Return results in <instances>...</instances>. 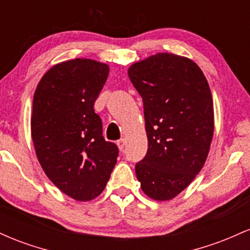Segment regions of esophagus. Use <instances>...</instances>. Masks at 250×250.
<instances>
[{
  "label": "esophagus",
  "mask_w": 250,
  "mask_h": 250,
  "mask_svg": "<svg viewBox=\"0 0 250 250\" xmlns=\"http://www.w3.org/2000/svg\"><path fill=\"white\" fill-rule=\"evenodd\" d=\"M116 145H117V147H119L120 150H123V148H125V139L119 140V141L116 142Z\"/></svg>",
  "instance_id": "1"
}]
</instances>
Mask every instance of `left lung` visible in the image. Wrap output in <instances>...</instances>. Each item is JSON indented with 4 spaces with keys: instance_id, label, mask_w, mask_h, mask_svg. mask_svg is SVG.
<instances>
[{
    "instance_id": "obj_1",
    "label": "left lung",
    "mask_w": 250,
    "mask_h": 250,
    "mask_svg": "<svg viewBox=\"0 0 250 250\" xmlns=\"http://www.w3.org/2000/svg\"><path fill=\"white\" fill-rule=\"evenodd\" d=\"M128 76L143 100L148 151L135 166L147 196L169 201L193 182L214 135V105L193 60L159 53L131 64Z\"/></svg>"
}]
</instances>
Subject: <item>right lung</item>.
<instances>
[{"mask_svg":"<svg viewBox=\"0 0 250 250\" xmlns=\"http://www.w3.org/2000/svg\"><path fill=\"white\" fill-rule=\"evenodd\" d=\"M109 65L75 59L53 65L37 84L31 139L40 165L62 193L90 201L105 188L119 149L102 136L94 110L108 79Z\"/></svg>","mask_w":250,"mask_h":250,"instance_id":"add662e5","label":"right lung"}]
</instances>
